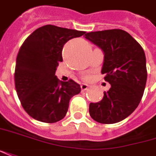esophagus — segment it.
<instances>
[{"label":"esophagus","mask_w":156,"mask_h":156,"mask_svg":"<svg viewBox=\"0 0 156 156\" xmlns=\"http://www.w3.org/2000/svg\"><path fill=\"white\" fill-rule=\"evenodd\" d=\"M80 87H81L82 91H85V90H87V89L88 88L89 86L87 83H82V84L80 85Z\"/></svg>","instance_id":"1"}]
</instances>
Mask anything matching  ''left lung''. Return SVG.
Wrapping results in <instances>:
<instances>
[{
	"mask_svg": "<svg viewBox=\"0 0 156 156\" xmlns=\"http://www.w3.org/2000/svg\"><path fill=\"white\" fill-rule=\"evenodd\" d=\"M85 38L104 52L101 73L110 84L103 99L89 105L94 121L114 124L123 121L136 109L144 92L147 69L144 49L129 33L122 30L89 32Z\"/></svg>",
	"mask_w": 156,
	"mask_h": 156,
	"instance_id": "1",
	"label": "left lung"
}]
</instances>
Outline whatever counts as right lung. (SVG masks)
Masks as SVG:
<instances>
[{"mask_svg":"<svg viewBox=\"0 0 156 156\" xmlns=\"http://www.w3.org/2000/svg\"><path fill=\"white\" fill-rule=\"evenodd\" d=\"M85 31L47 24L28 36L16 60L15 87L23 108L36 121L54 123L62 120L72 97L80 92L73 80L60 81L55 76L62 51L70 39Z\"/></svg>","mask_w":156,"mask_h":156,"instance_id":"1","label":"right lung"}]
</instances>
